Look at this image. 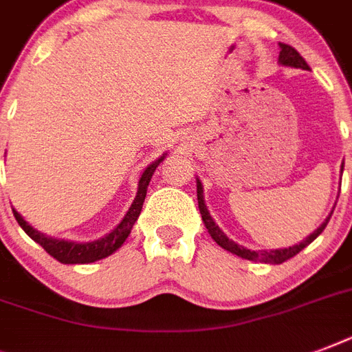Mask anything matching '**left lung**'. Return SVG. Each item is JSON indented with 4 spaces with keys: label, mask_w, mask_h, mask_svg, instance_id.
<instances>
[{
    "label": "left lung",
    "mask_w": 352,
    "mask_h": 352,
    "mask_svg": "<svg viewBox=\"0 0 352 352\" xmlns=\"http://www.w3.org/2000/svg\"><path fill=\"white\" fill-rule=\"evenodd\" d=\"M279 47H281V52H279V62L283 63V65H290V67H300V69H309V65H307V62L303 60V56H301L300 52L296 51L294 47L285 45V43H279ZM342 170H344V168H342ZM197 201H199V212H201V215H203L204 226L208 228L210 235H212V239H214L217 245L223 246L225 250L235 254V256L243 257V259H248V261L270 263V265H279V263H283V261H287V259H290V257H294L296 254H300V252L303 250L305 246L311 245L312 241L316 239L318 235L325 230V226H327L329 219H331V215H333V212H331V215H329L327 219L323 221L322 225H320V228L312 232V234L309 235V237H307L303 243H300V245L289 246V248H281V250L256 252V250H248V248H245V246H239L237 243H234L232 239H228V237H226V235L221 232L219 226L215 225L214 219L210 217L208 210H206V206H204L203 186H201V182H197Z\"/></svg>",
    "instance_id": "left-lung-1"
}]
</instances>
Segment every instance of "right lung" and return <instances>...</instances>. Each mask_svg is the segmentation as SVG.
<instances>
[{
	"mask_svg": "<svg viewBox=\"0 0 352 352\" xmlns=\"http://www.w3.org/2000/svg\"><path fill=\"white\" fill-rule=\"evenodd\" d=\"M164 160V157H160L157 162H153L151 166L146 168V171L140 177L138 181V192L137 197L133 201L131 208L127 210V214L124 215V219L120 221V225L111 232L107 234L106 237L95 241V243H73V241H63V239H52V237H47V235L36 232L32 226L27 223V221L21 217V215L12 210L14 217L18 221V225L25 230V234L29 235L30 239H34L38 245L43 246V250L47 254H51L54 259H58L60 263H65V265H76V263H93L98 261L102 257L111 256L113 252L120 248L124 245V241L127 239V235L131 232L135 221L138 219L140 215V210H142L144 199H146V192H148V184L153 177L157 166Z\"/></svg>",
	"mask_w": 352,
	"mask_h": 352,
	"instance_id": "obj_1",
	"label": "right lung"
}]
</instances>
